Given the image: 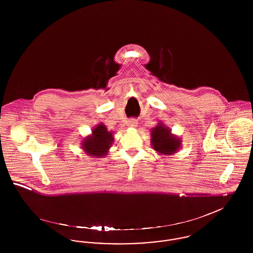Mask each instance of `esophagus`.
Masks as SVG:
<instances>
[{
	"label": "esophagus",
	"instance_id": "esophagus-1",
	"mask_svg": "<svg viewBox=\"0 0 253 253\" xmlns=\"http://www.w3.org/2000/svg\"><path fill=\"white\" fill-rule=\"evenodd\" d=\"M128 126L130 127V128H135L136 126H137V122L135 120H130V121H128Z\"/></svg>",
	"mask_w": 253,
	"mask_h": 253
}]
</instances>
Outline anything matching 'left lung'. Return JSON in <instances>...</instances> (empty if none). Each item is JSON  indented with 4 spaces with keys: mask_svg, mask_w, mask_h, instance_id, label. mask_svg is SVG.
I'll return each mask as SVG.
<instances>
[{
    "mask_svg": "<svg viewBox=\"0 0 253 253\" xmlns=\"http://www.w3.org/2000/svg\"><path fill=\"white\" fill-rule=\"evenodd\" d=\"M151 145L159 155L170 156L181 148V138L171 133V129L166 127L162 122L151 129Z\"/></svg>",
    "mask_w": 253,
    "mask_h": 253,
    "instance_id": "8db88e82",
    "label": "left lung"
}]
</instances>
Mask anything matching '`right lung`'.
Here are the masks:
<instances>
[{
    "label": "right lung",
    "mask_w": 253,
    "mask_h": 253,
    "mask_svg": "<svg viewBox=\"0 0 253 253\" xmlns=\"http://www.w3.org/2000/svg\"><path fill=\"white\" fill-rule=\"evenodd\" d=\"M114 132L108 131L103 123L97 124L92 129V133L82 140V148L90 157L100 158L108 155L114 142Z\"/></svg>",
    "instance_id": "1"
}]
</instances>
